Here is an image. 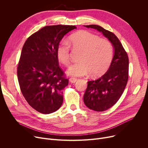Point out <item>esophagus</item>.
Returning <instances> with one entry per match:
<instances>
[{
  "label": "esophagus",
  "instance_id": "34e87169",
  "mask_svg": "<svg viewBox=\"0 0 148 148\" xmlns=\"http://www.w3.org/2000/svg\"><path fill=\"white\" fill-rule=\"evenodd\" d=\"M69 82H71V83H75V82H76L77 79H75V78H73V77H71V78H70L69 79Z\"/></svg>",
  "mask_w": 148,
  "mask_h": 148
}]
</instances>
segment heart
<instances>
[{"instance_id":"obj_1","label":"heart","mask_w":148,"mask_h":148,"mask_svg":"<svg viewBox=\"0 0 148 148\" xmlns=\"http://www.w3.org/2000/svg\"><path fill=\"white\" fill-rule=\"evenodd\" d=\"M68 43L74 50L81 51L79 62L69 67L68 75L80 77L89 72L90 76L98 77L103 74L109 67L113 58V47L108 40L82 30L70 36ZM69 44L66 42L60 43L56 51L58 60L65 65L69 63Z\"/></svg>"}]
</instances>
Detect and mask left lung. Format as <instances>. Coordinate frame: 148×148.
Masks as SVG:
<instances>
[{
  "instance_id": "obj_1",
  "label": "left lung",
  "mask_w": 148,
  "mask_h": 148,
  "mask_svg": "<svg viewBox=\"0 0 148 148\" xmlns=\"http://www.w3.org/2000/svg\"><path fill=\"white\" fill-rule=\"evenodd\" d=\"M84 26L101 32L112 43L114 49L108 71L100 78L88 82L83 97V101L89 108L103 112L117 103L126 87L128 79V57L119 40L113 33L98 25Z\"/></svg>"
}]
</instances>
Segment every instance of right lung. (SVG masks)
I'll use <instances>...</instances> for the list:
<instances>
[{
	"instance_id": "add662e5",
	"label": "right lung",
	"mask_w": 148,
	"mask_h": 148,
	"mask_svg": "<svg viewBox=\"0 0 148 148\" xmlns=\"http://www.w3.org/2000/svg\"><path fill=\"white\" fill-rule=\"evenodd\" d=\"M75 26H45L29 36L23 47L17 77L23 95L35 110L43 114L58 110L68 84L59 66L57 48Z\"/></svg>"
}]
</instances>
